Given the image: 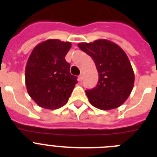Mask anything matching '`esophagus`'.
<instances>
[{"mask_svg":"<svg viewBox=\"0 0 157 157\" xmlns=\"http://www.w3.org/2000/svg\"><path fill=\"white\" fill-rule=\"evenodd\" d=\"M83 80V74L82 73V74H80V75L78 76V81H82Z\"/></svg>","mask_w":157,"mask_h":157,"instance_id":"obj_1","label":"esophagus"}]
</instances>
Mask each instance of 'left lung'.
<instances>
[{
  "mask_svg": "<svg viewBox=\"0 0 157 157\" xmlns=\"http://www.w3.org/2000/svg\"><path fill=\"white\" fill-rule=\"evenodd\" d=\"M78 46L92 57L99 75L97 86L86 90L91 105L101 110L116 109L123 105L134 82V71L125 52L105 39L79 43Z\"/></svg>",
  "mask_w": 157,
  "mask_h": 157,
  "instance_id": "1",
  "label": "left lung"
}]
</instances>
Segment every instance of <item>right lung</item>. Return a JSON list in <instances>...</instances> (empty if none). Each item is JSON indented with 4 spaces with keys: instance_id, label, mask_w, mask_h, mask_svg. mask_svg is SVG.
I'll return each instance as SVG.
<instances>
[{
    "instance_id": "1",
    "label": "right lung",
    "mask_w": 157,
    "mask_h": 157,
    "mask_svg": "<svg viewBox=\"0 0 157 157\" xmlns=\"http://www.w3.org/2000/svg\"><path fill=\"white\" fill-rule=\"evenodd\" d=\"M71 47L68 41L49 39L38 44L30 54L25 71L26 86L30 98L41 108L63 107L78 82L65 60Z\"/></svg>"
}]
</instances>
